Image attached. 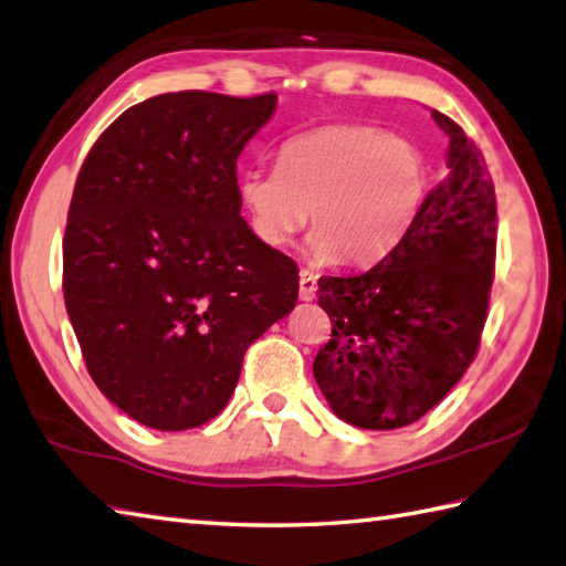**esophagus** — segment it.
Listing matches in <instances>:
<instances>
[{
    "mask_svg": "<svg viewBox=\"0 0 566 566\" xmlns=\"http://www.w3.org/2000/svg\"><path fill=\"white\" fill-rule=\"evenodd\" d=\"M314 296H316V274L302 270L298 272V298H302V302H312Z\"/></svg>",
    "mask_w": 566,
    "mask_h": 566,
    "instance_id": "esophagus-1",
    "label": "esophagus"
}]
</instances>
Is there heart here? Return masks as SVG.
<instances>
[{
    "label": "heart",
    "instance_id": "b5f03b06",
    "mask_svg": "<svg viewBox=\"0 0 566 566\" xmlns=\"http://www.w3.org/2000/svg\"><path fill=\"white\" fill-rule=\"evenodd\" d=\"M254 238L290 245L312 218L308 258L368 264L412 226L429 191V164L415 142L356 122L298 132L276 169H248L235 184Z\"/></svg>",
    "mask_w": 566,
    "mask_h": 566
}]
</instances>
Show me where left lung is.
Segmentation results:
<instances>
[{
    "label": "left lung",
    "instance_id": "obj_1",
    "mask_svg": "<svg viewBox=\"0 0 566 566\" xmlns=\"http://www.w3.org/2000/svg\"><path fill=\"white\" fill-rule=\"evenodd\" d=\"M449 174L402 240L373 268L321 276L331 340L314 378L331 409L360 429H400L461 380L479 350L495 272V188L481 149L451 117Z\"/></svg>",
    "mask_w": 566,
    "mask_h": 566
}]
</instances>
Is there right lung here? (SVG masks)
I'll use <instances>...</instances> for the list:
<instances>
[{"label":"right lung","mask_w":566,"mask_h":566,"mask_svg":"<svg viewBox=\"0 0 566 566\" xmlns=\"http://www.w3.org/2000/svg\"><path fill=\"white\" fill-rule=\"evenodd\" d=\"M276 95L164 93L87 151L63 238V298L109 402L161 431L223 412L242 356L292 312L298 270L238 201V157Z\"/></svg>","instance_id":"obj_1"}]
</instances>
